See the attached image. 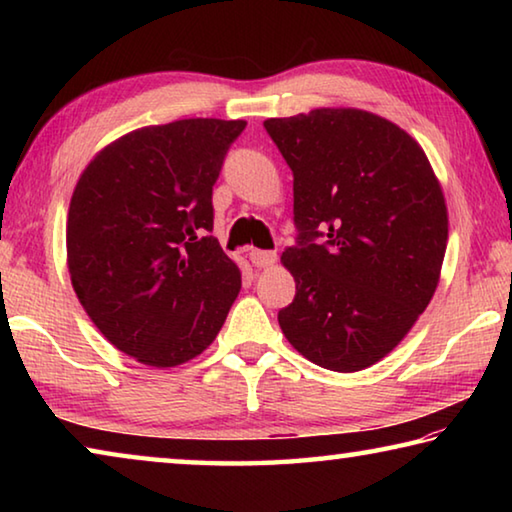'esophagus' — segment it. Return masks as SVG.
<instances>
[{
  "label": "esophagus",
  "mask_w": 512,
  "mask_h": 512,
  "mask_svg": "<svg viewBox=\"0 0 512 512\" xmlns=\"http://www.w3.org/2000/svg\"><path fill=\"white\" fill-rule=\"evenodd\" d=\"M277 255L273 253V250H250V262H253V266L257 268H268L275 264Z\"/></svg>",
  "instance_id": "34e87169"
}]
</instances>
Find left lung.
Here are the masks:
<instances>
[{"label": "left lung", "instance_id": "left-lung-1", "mask_svg": "<svg viewBox=\"0 0 512 512\" xmlns=\"http://www.w3.org/2000/svg\"><path fill=\"white\" fill-rule=\"evenodd\" d=\"M293 171L296 298L277 320L320 368L384 359L427 309L447 248L443 189L420 144L357 108L266 119Z\"/></svg>", "mask_w": 512, "mask_h": 512}]
</instances>
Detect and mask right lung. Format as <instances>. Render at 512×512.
Wrapping results in <instances>:
<instances>
[{
  "mask_svg": "<svg viewBox=\"0 0 512 512\" xmlns=\"http://www.w3.org/2000/svg\"><path fill=\"white\" fill-rule=\"evenodd\" d=\"M244 119H180L119 137L81 173L67 268L99 332L144 366L201 354L239 296L214 228L212 187Z\"/></svg>",
  "mask_w": 512,
  "mask_h": 512,
  "instance_id": "1",
  "label": "right lung"
}]
</instances>
